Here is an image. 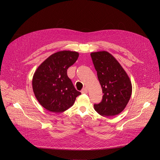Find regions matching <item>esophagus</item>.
Masks as SVG:
<instances>
[{
	"instance_id": "obj_1",
	"label": "esophagus",
	"mask_w": 160,
	"mask_h": 160,
	"mask_svg": "<svg viewBox=\"0 0 160 160\" xmlns=\"http://www.w3.org/2000/svg\"><path fill=\"white\" fill-rule=\"evenodd\" d=\"M81 93H88V88H83V89H82V91H81Z\"/></svg>"
}]
</instances>
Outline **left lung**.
<instances>
[{
	"instance_id": "obj_1",
	"label": "left lung",
	"mask_w": 160,
	"mask_h": 160,
	"mask_svg": "<svg viewBox=\"0 0 160 160\" xmlns=\"http://www.w3.org/2000/svg\"><path fill=\"white\" fill-rule=\"evenodd\" d=\"M103 91V99L94 109L104 117L119 114L126 107L132 93V85L127 72L108 51L91 53Z\"/></svg>"
}]
</instances>
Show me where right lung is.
<instances>
[{
  "mask_svg": "<svg viewBox=\"0 0 160 160\" xmlns=\"http://www.w3.org/2000/svg\"><path fill=\"white\" fill-rule=\"evenodd\" d=\"M79 52L61 51L53 53L43 61L32 77V89L37 101L43 108L53 113H61L74 104L81 95L67 74Z\"/></svg>",
  "mask_w": 160,
  "mask_h": 160,
  "instance_id": "add662e5",
  "label": "right lung"
}]
</instances>
